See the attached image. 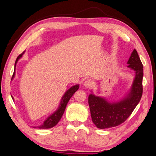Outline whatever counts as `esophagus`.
<instances>
[{
    "instance_id": "esophagus-1",
    "label": "esophagus",
    "mask_w": 156,
    "mask_h": 156,
    "mask_svg": "<svg viewBox=\"0 0 156 156\" xmlns=\"http://www.w3.org/2000/svg\"><path fill=\"white\" fill-rule=\"evenodd\" d=\"M93 81H92L90 80H87L83 82V86L87 88H91L92 86H93Z\"/></svg>"
}]
</instances>
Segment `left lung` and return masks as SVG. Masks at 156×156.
Here are the masks:
<instances>
[{"mask_svg":"<svg viewBox=\"0 0 156 156\" xmlns=\"http://www.w3.org/2000/svg\"><path fill=\"white\" fill-rule=\"evenodd\" d=\"M127 66L135 72V78L129 93L117 101H110L92 93L88 96L91 118L98 129L118 126L126 120L138 104L142 95L143 66L136 49L127 61Z\"/></svg>","mask_w":156,"mask_h":156,"instance_id":"1","label":"left lung"}]
</instances>
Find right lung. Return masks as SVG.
I'll use <instances>...</instances> for the list:
<instances>
[{
  "mask_svg": "<svg viewBox=\"0 0 156 156\" xmlns=\"http://www.w3.org/2000/svg\"><path fill=\"white\" fill-rule=\"evenodd\" d=\"M24 52H23L22 54H20L16 58V62H15V65H14V74H13V76H12V80L15 76V68H16V63L18 62V61H19L20 58L23 57V55ZM79 87H80V85H79V84H76V85L73 86L71 88H69L68 90H66V92L64 93V95H63L62 98H61V100L60 101L59 106H58V108L57 109V111H55L52 115H50L46 119H45L44 122H43L42 124L39 125V126H34V128H37V129H50V128H52V127H54L55 126H56V125L58 124V122H59V120L61 118V117H62V115H63V113H64L66 107V106H67L68 102L69 101V100H70L71 97H72L74 95V93H75V92L78 90ZM12 98L14 100L13 97L12 96Z\"/></svg>",
  "mask_w": 156,
  "mask_h": 156,
  "instance_id": "right-lung-1",
  "label": "right lung"
}]
</instances>
